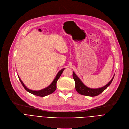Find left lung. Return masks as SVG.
Instances as JSON below:
<instances>
[{"mask_svg":"<svg viewBox=\"0 0 129 129\" xmlns=\"http://www.w3.org/2000/svg\"><path fill=\"white\" fill-rule=\"evenodd\" d=\"M73 79H74L75 81L76 84V90L78 92L83 95L88 96H96L99 95L100 94H101L102 92L106 89L109 86V85L111 84L112 83L113 78L114 77V75L111 80L110 81L107 85H106L105 86L100 88H96V89H92V88H90L85 86L83 82L81 81V80L79 78V77L76 75L75 72L73 71V74H72Z\"/></svg>","mask_w":129,"mask_h":129,"instance_id":"8db88e82","label":"left lung"}]
</instances>
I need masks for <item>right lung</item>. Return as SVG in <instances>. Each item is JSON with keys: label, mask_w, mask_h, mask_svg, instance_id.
I'll list each match as a JSON object with an SVG mask.
<instances>
[{"label": "right lung", "mask_w": 129, "mask_h": 129, "mask_svg": "<svg viewBox=\"0 0 129 129\" xmlns=\"http://www.w3.org/2000/svg\"><path fill=\"white\" fill-rule=\"evenodd\" d=\"M64 69H65V68L62 69L58 73V74L57 75V76H56V77H55L54 79L53 80V81H52V82L49 86H48L47 87H46L43 89H42V90H40L39 91H35V90H32L29 89L25 86V85L24 84L23 82L21 81V80L20 78V77H19V76H18V78H19L20 82L21 83L23 87L24 88V89L27 92H29L30 93L33 94V95H35L36 96H40V97H44V96H47L48 95H49V94L52 93L55 91V90H56L57 82L58 79H59V78L60 77V76H61L62 73H63Z\"/></svg>", "instance_id": "right-lung-1"}]
</instances>
